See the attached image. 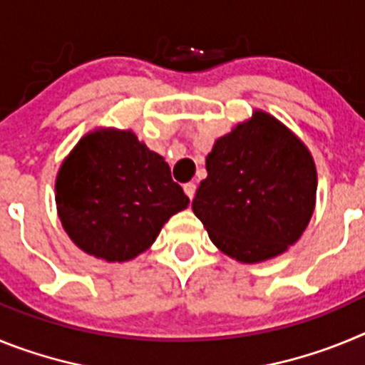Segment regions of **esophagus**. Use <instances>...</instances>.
<instances>
[{
	"label": "esophagus",
	"instance_id": "34e87169",
	"mask_svg": "<svg viewBox=\"0 0 365 365\" xmlns=\"http://www.w3.org/2000/svg\"><path fill=\"white\" fill-rule=\"evenodd\" d=\"M182 188H185V193H186V195H188L190 201H192L193 195H195V190H197V186H195V182H186V185L182 186Z\"/></svg>",
	"mask_w": 365,
	"mask_h": 365
}]
</instances>
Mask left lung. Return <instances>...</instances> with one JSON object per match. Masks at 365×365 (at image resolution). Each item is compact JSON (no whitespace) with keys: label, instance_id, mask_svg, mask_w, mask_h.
<instances>
[{"label":"left lung","instance_id":"8db88e82","mask_svg":"<svg viewBox=\"0 0 365 365\" xmlns=\"http://www.w3.org/2000/svg\"><path fill=\"white\" fill-rule=\"evenodd\" d=\"M193 214L212 243L240 263L282 256L302 237L316 206L309 148L263 109L214 143Z\"/></svg>","mask_w":365,"mask_h":365}]
</instances>
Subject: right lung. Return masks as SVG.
Instances as JSON below:
<instances>
[{"label":"right lung","mask_w":365,"mask_h":365,"mask_svg":"<svg viewBox=\"0 0 365 365\" xmlns=\"http://www.w3.org/2000/svg\"><path fill=\"white\" fill-rule=\"evenodd\" d=\"M56 210L80 250L108 263L146 252L190 199L159 153L131 130L96 128L58 170Z\"/></svg>","instance_id":"add662e5"}]
</instances>
